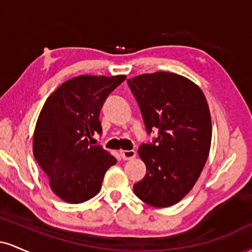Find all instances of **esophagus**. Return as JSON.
<instances>
[{
    "instance_id": "34e87169",
    "label": "esophagus",
    "mask_w": 252,
    "mask_h": 252,
    "mask_svg": "<svg viewBox=\"0 0 252 252\" xmlns=\"http://www.w3.org/2000/svg\"><path fill=\"white\" fill-rule=\"evenodd\" d=\"M121 156L123 160H132L136 156L135 150H121Z\"/></svg>"
}]
</instances>
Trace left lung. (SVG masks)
<instances>
[{"label":"left lung","mask_w":252,"mask_h":252,"mask_svg":"<svg viewBox=\"0 0 252 252\" xmlns=\"http://www.w3.org/2000/svg\"><path fill=\"white\" fill-rule=\"evenodd\" d=\"M153 142L138 147L147 173L134 185L136 196L155 207L184 198L209 158L212 124L204 94L187 78L170 72L141 74L126 80Z\"/></svg>","instance_id":"obj_1"}]
</instances>
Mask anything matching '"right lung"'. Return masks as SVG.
I'll return each instance as SVG.
<instances>
[{
  "instance_id": "obj_1",
  "label": "right lung",
  "mask_w": 252,
  "mask_h": 252,
  "mask_svg": "<svg viewBox=\"0 0 252 252\" xmlns=\"http://www.w3.org/2000/svg\"><path fill=\"white\" fill-rule=\"evenodd\" d=\"M124 80L126 76L72 78L43 104L34 131V158L63 200L80 204L94 198L105 172L117 162L90 138L102 134L100 110Z\"/></svg>"
}]
</instances>
